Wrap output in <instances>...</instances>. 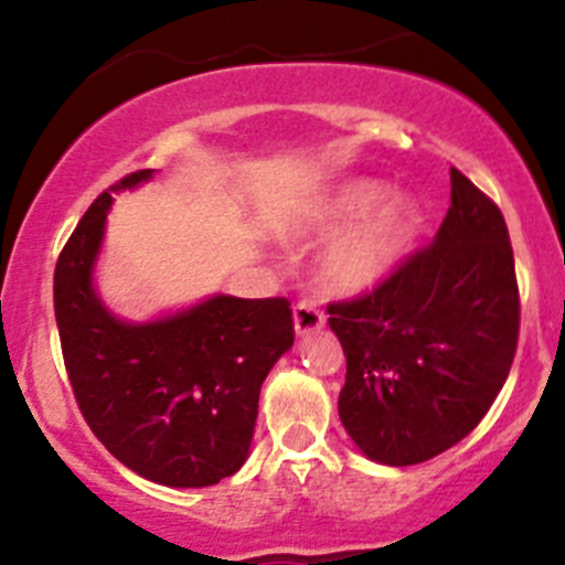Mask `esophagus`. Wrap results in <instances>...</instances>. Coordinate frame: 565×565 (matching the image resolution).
<instances>
[{"label":"esophagus","mask_w":565,"mask_h":565,"mask_svg":"<svg viewBox=\"0 0 565 565\" xmlns=\"http://www.w3.org/2000/svg\"><path fill=\"white\" fill-rule=\"evenodd\" d=\"M322 324H324V315L315 300L303 298L295 303V330H298L300 335L311 333V330L322 328Z\"/></svg>","instance_id":"34e87169"}]
</instances>
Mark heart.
Returning a JSON list of instances; mask_svg holds the SVG:
<instances>
[{
	"instance_id": "1",
	"label": "heart",
	"mask_w": 565,
	"mask_h": 565,
	"mask_svg": "<svg viewBox=\"0 0 565 565\" xmlns=\"http://www.w3.org/2000/svg\"><path fill=\"white\" fill-rule=\"evenodd\" d=\"M385 193H388V188L383 182H350L324 204L317 224L322 230H341V226L355 224L383 202ZM415 230H418V213H415L413 204H388L328 250L322 267L324 281L333 289H344V292L372 287L409 248Z\"/></svg>"
}]
</instances>
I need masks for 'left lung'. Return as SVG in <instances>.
<instances>
[{
    "mask_svg": "<svg viewBox=\"0 0 565 565\" xmlns=\"http://www.w3.org/2000/svg\"><path fill=\"white\" fill-rule=\"evenodd\" d=\"M347 355L339 415L380 465L407 467L465 440L520 341L514 250L498 204L451 169V207L369 292L328 303Z\"/></svg>",
    "mask_w": 565,
    "mask_h": 565,
    "instance_id": "8db88e82",
    "label": "left lung"
}]
</instances>
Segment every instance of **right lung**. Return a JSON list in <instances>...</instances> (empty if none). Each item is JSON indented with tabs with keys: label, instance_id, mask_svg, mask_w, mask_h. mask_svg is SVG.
<instances>
[{
	"label": "right lung",
	"instance_id": "1",
	"mask_svg": "<svg viewBox=\"0 0 565 565\" xmlns=\"http://www.w3.org/2000/svg\"><path fill=\"white\" fill-rule=\"evenodd\" d=\"M150 174L130 172L108 191ZM108 191L89 204L54 270V315L73 396L108 454L141 478L213 487L248 457L262 383L295 341L292 309L287 298L215 295L150 324L114 319L93 289Z\"/></svg>",
	"mask_w": 565,
	"mask_h": 565
}]
</instances>
